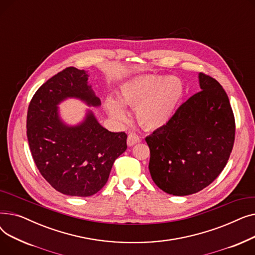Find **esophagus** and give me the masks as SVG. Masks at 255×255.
Instances as JSON below:
<instances>
[{
	"label": "esophagus",
	"mask_w": 255,
	"mask_h": 255,
	"mask_svg": "<svg viewBox=\"0 0 255 255\" xmlns=\"http://www.w3.org/2000/svg\"><path fill=\"white\" fill-rule=\"evenodd\" d=\"M140 141H141L140 137H139L137 134H135V133H130V134L128 135L127 144H128L129 146L134 145V144H136V143H139Z\"/></svg>",
	"instance_id": "1"
}]
</instances>
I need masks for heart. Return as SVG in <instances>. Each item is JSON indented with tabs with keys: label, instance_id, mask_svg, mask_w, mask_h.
<instances>
[{
	"label": "heart",
	"instance_id": "obj_1",
	"mask_svg": "<svg viewBox=\"0 0 255 255\" xmlns=\"http://www.w3.org/2000/svg\"><path fill=\"white\" fill-rule=\"evenodd\" d=\"M183 95V85L177 77L141 75L121 86L119 99L106 102L110 114L119 121L127 119L123 105L136 110L139 124L146 129L166 125L176 112Z\"/></svg>",
	"mask_w": 255,
	"mask_h": 255
}]
</instances>
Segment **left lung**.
<instances>
[{
    "mask_svg": "<svg viewBox=\"0 0 255 255\" xmlns=\"http://www.w3.org/2000/svg\"><path fill=\"white\" fill-rule=\"evenodd\" d=\"M200 90L169 122L145 137L154 183L172 195L206 188L225 167L236 133L230 99L215 78L199 73Z\"/></svg>",
    "mask_w": 255,
    "mask_h": 255,
    "instance_id": "1",
    "label": "left lung"
}]
</instances>
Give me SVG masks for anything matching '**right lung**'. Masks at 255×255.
Returning a JSON list of instances; mask_svg holds the SVG:
<instances>
[{
	"label": "right lung",
	"instance_id": "1",
	"mask_svg": "<svg viewBox=\"0 0 255 255\" xmlns=\"http://www.w3.org/2000/svg\"><path fill=\"white\" fill-rule=\"evenodd\" d=\"M85 70L65 68L40 87L30 102L26 136L34 162L57 191L86 197L106 184L115 160L127 149L125 132L103 128L89 112L77 126L65 125L58 104L74 97L99 106Z\"/></svg>",
	"mask_w": 255,
	"mask_h": 255
}]
</instances>
